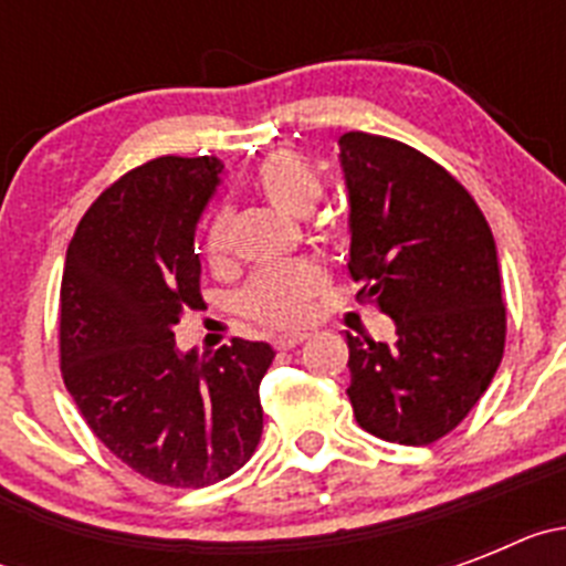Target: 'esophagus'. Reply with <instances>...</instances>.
<instances>
[{
  "mask_svg": "<svg viewBox=\"0 0 566 566\" xmlns=\"http://www.w3.org/2000/svg\"><path fill=\"white\" fill-rule=\"evenodd\" d=\"M308 334L306 332H297V334H283V337L274 339V348H280V352H289V348H294V345L306 343Z\"/></svg>",
  "mask_w": 566,
  "mask_h": 566,
  "instance_id": "34e87169",
  "label": "esophagus"
}]
</instances>
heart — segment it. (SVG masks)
Here are the masks:
<instances>
[{"instance_id":"obj_1","label":"heart","mask_w":566,"mask_h":566,"mask_svg":"<svg viewBox=\"0 0 566 566\" xmlns=\"http://www.w3.org/2000/svg\"><path fill=\"white\" fill-rule=\"evenodd\" d=\"M254 187L258 192L283 214H308L319 201L323 184L317 172L303 158L289 149L266 155L254 169ZM203 258L209 269L221 272L232 258V218L229 212H218L209 221L203 234ZM328 277L317 263H286L260 272L240 297V308L252 319L272 328L297 326L312 314L314 300L326 292Z\"/></svg>"}]
</instances>
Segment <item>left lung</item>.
I'll return each instance as SVG.
<instances>
[{
  "label": "left lung",
  "instance_id": "1",
  "mask_svg": "<svg viewBox=\"0 0 566 566\" xmlns=\"http://www.w3.org/2000/svg\"><path fill=\"white\" fill-rule=\"evenodd\" d=\"M359 303L397 339L345 334L354 417L385 442L431 444L488 391L504 354L496 240L482 209L419 149L371 133L339 135Z\"/></svg>",
  "mask_w": 566,
  "mask_h": 566
}]
</instances>
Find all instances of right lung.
<instances>
[{
  "instance_id": "obj_1",
  "label": "right lung",
  "mask_w": 566,
  "mask_h": 566,
  "mask_svg": "<svg viewBox=\"0 0 566 566\" xmlns=\"http://www.w3.org/2000/svg\"><path fill=\"white\" fill-rule=\"evenodd\" d=\"M214 155H164L98 195L70 240L59 357L90 431L127 468L169 488H207L252 459L260 379L274 352L232 339L181 354L175 326L203 308L195 227L221 184Z\"/></svg>"
}]
</instances>
